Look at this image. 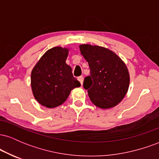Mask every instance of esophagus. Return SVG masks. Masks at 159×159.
Wrapping results in <instances>:
<instances>
[{
  "mask_svg": "<svg viewBox=\"0 0 159 159\" xmlns=\"http://www.w3.org/2000/svg\"><path fill=\"white\" fill-rule=\"evenodd\" d=\"M78 81H80V83H81V84L82 85L83 84V81H84V78L82 77V76H80V77H78Z\"/></svg>",
  "mask_w": 159,
  "mask_h": 159,
  "instance_id": "1",
  "label": "esophagus"
}]
</instances>
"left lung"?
I'll return each mask as SVG.
<instances>
[{"instance_id":"obj_1","label":"left lung","mask_w":159,"mask_h":159,"mask_svg":"<svg viewBox=\"0 0 159 159\" xmlns=\"http://www.w3.org/2000/svg\"><path fill=\"white\" fill-rule=\"evenodd\" d=\"M81 54L88 62L90 75L84 80L91 102L100 108L118 105L126 94L129 74L123 61L112 51L97 45H80Z\"/></svg>"}]
</instances>
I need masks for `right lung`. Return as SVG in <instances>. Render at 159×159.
<instances>
[{
	"label": "right lung",
	"instance_id": "obj_1",
	"mask_svg": "<svg viewBox=\"0 0 159 159\" xmlns=\"http://www.w3.org/2000/svg\"><path fill=\"white\" fill-rule=\"evenodd\" d=\"M68 49L54 47L43 54L31 72V87L36 101L52 108L63 104L71 90L81 86L66 63Z\"/></svg>",
	"mask_w": 159,
	"mask_h": 159
}]
</instances>
